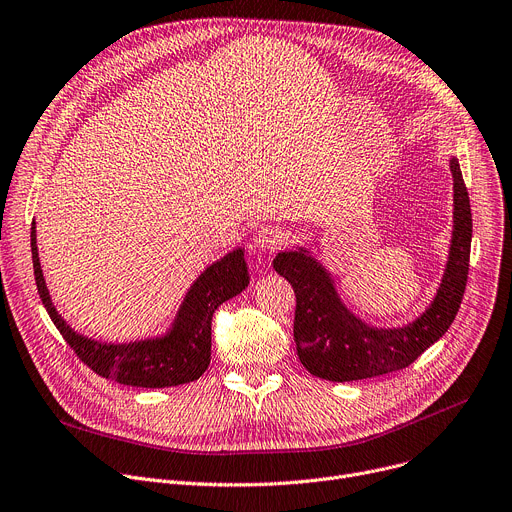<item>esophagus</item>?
Instances as JSON below:
<instances>
[{"label": "esophagus", "instance_id": "1", "mask_svg": "<svg viewBox=\"0 0 512 512\" xmlns=\"http://www.w3.org/2000/svg\"><path fill=\"white\" fill-rule=\"evenodd\" d=\"M254 244L264 252H274L283 244V235L274 227H260L254 235Z\"/></svg>", "mask_w": 512, "mask_h": 512}]
</instances>
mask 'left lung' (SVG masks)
<instances>
[{"mask_svg": "<svg viewBox=\"0 0 512 512\" xmlns=\"http://www.w3.org/2000/svg\"><path fill=\"white\" fill-rule=\"evenodd\" d=\"M455 229L443 283L426 313L398 330H377L342 305L328 272L305 254L281 252L274 270L295 291L293 336L303 367L320 379L357 381L406 369L453 324L467 283L471 207L459 164L451 160Z\"/></svg>", "mask_w": 512, "mask_h": 512, "instance_id": "left-lung-1", "label": "left lung"}]
</instances>
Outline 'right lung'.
Here are the masks:
<instances>
[{
	"label": "right lung",
	"mask_w": 512,
	"mask_h": 512,
	"mask_svg": "<svg viewBox=\"0 0 512 512\" xmlns=\"http://www.w3.org/2000/svg\"><path fill=\"white\" fill-rule=\"evenodd\" d=\"M30 248L38 295L63 340L94 373L133 387H172L199 379L211 363V322L215 309L242 293L250 283L244 252L233 250L196 279L168 336L131 344H104L73 332L53 307L38 262L34 223Z\"/></svg>",
	"instance_id": "add662e5"
}]
</instances>
